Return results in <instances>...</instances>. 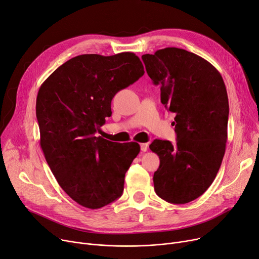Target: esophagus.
I'll return each instance as SVG.
<instances>
[{"mask_svg": "<svg viewBox=\"0 0 259 259\" xmlns=\"http://www.w3.org/2000/svg\"><path fill=\"white\" fill-rule=\"evenodd\" d=\"M148 144L147 143H143V144H141V150L143 151V152H146L147 150H148Z\"/></svg>", "mask_w": 259, "mask_h": 259, "instance_id": "1", "label": "esophagus"}]
</instances>
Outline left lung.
<instances>
[{
	"label": "left lung",
	"instance_id": "left-lung-1",
	"mask_svg": "<svg viewBox=\"0 0 259 259\" xmlns=\"http://www.w3.org/2000/svg\"><path fill=\"white\" fill-rule=\"evenodd\" d=\"M142 60L160 102L174 114L176 144L154 140L159 156L154 172L156 194L187 203L206 192L219 172L228 138L229 102L221 73L208 61L185 49L168 47Z\"/></svg>",
	"mask_w": 259,
	"mask_h": 259
}]
</instances>
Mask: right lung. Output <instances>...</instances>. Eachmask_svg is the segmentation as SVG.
Here are the masks:
<instances>
[{
	"label": "right lung",
	"mask_w": 259,
	"mask_h": 259,
	"mask_svg": "<svg viewBox=\"0 0 259 259\" xmlns=\"http://www.w3.org/2000/svg\"><path fill=\"white\" fill-rule=\"evenodd\" d=\"M145 73L132 52L81 54L40 86L36 118L40 147L59 185L78 205L99 209L121 196L138 143L118 144L95 133L111 115V101Z\"/></svg>",
	"instance_id": "obj_1"
}]
</instances>
